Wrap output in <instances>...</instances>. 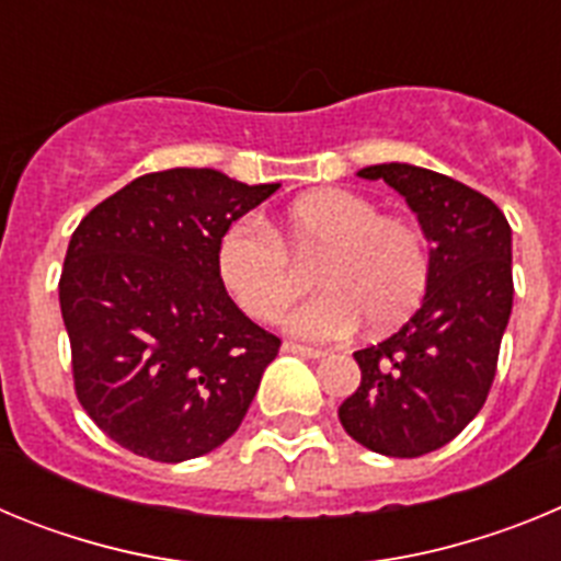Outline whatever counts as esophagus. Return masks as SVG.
Masks as SVG:
<instances>
[{"label":"esophagus","instance_id":"1","mask_svg":"<svg viewBox=\"0 0 561 561\" xmlns=\"http://www.w3.org/2000/svg\"><path fill=\"white\" fill-rule=\"evenodd\" d=\"M284 351H286V354L306 356V359H323V356H325V351L309 348V345H297V342H284Z\"/></svg>","mask_w":561,"mask_h":561}]
</instances>
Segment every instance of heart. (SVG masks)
<instances>
[{
	"mask_svg": "<svg viewBox=\"0 0 561 561\" xmlns=\"http://www.w3.org/2000/svg\"><path fill=\"white\" fill-rule=\"evenodd\" d=\"M311 255L317 286L286 317V329L304 340H336L368 320L370 331H388L408 320L430 284L427 241L399 216H381L379 205L354 191L317 187L297 196L270 225L238 219L225 227L216 247L221 284L255 320H277L297 291L289 255Z\"/></svg>",
	"mask_w": 561,
	"mask_h": 561,
	"instance_id": "1",
	"label": "heart"
}]
</instances>
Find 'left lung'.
<instances>
[{"label": "left lung", "instance_id": "left-lung-1", "mask_svg": "<svg viewBox=\"0 0 561 561\" xmlns=\"http://www.w3.org/2000/svg\"><path fill=\"white\" fill-rule=\"evenodd\" d=\"M404 196L430 247L419 311L393 336L356 351L359 388L340 404L345 433L388 458H419L480 413L512 317V227L492 199L408 162L356 171Z\"/></svg>", "mask_w": 561, "mask_h": 561}]
</instances>
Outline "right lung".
Masks as SVG:
<instances>
[{"label": "right lung", "instance_id": "1", "mask_svg": "<svg viewBox=\"0 0 561 561\" xmlns=\"http://www.w3.org/2000/svg\"><path fill=\"white\" fill-rule=\"evenodd\" d=\"M277 187L168 168L128 182L69 238L58 300L76 393L128 453L182 463L244 421L280 340L232 304L216 247Z\"/></svg>", "mask_w": 561, "mask_h": 561}]
</instances>
